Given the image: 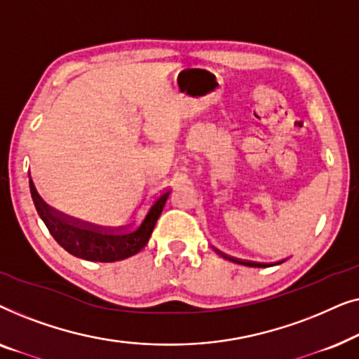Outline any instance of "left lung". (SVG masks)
<instances>
[{
    "instance_id": "1",
    "label": "left lung",
    "mask_w": 359,
    "mask_h": 359,
    "mask_svg": "<svg viewBox=\"0 0 359 359\" xmlns=\"http://www.w3.org/2000/svg\"><path fill=\"white\" fill-rule=\"evenodd\" d=\"M219 255L222 258L229 259V262H233V263H237V264H243V266H252V268H264V266H266V264H264V263H255V262H247V259H238V258L229 257V255L220 253V252H219Z\"/></svg>"
}]
</instances>
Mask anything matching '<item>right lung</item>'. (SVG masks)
Masks as SVG:
<instances>
[{"instance_id":"right-lung-1","label":"right lung","mask_w":359,"mask_h":359,"mask_svg":"<svg viewBox=\"0 0 359 359\" xmlns=\"http://www.w3.org/2000/svg\"><path fill=\"white\" fill-rule=\"evenodd\" d=\"M29 188H31V196L37 214L41 215L43 224H46L52 237L57 240V243L73 257L100 263L119 262V259H126L139 253L149 242L156 220H158L170 196V191L160 194L135 229L129 230V232H111V230L80 222V220L57 212L55 209L43 203L32 180H29Z\"/></svg>"}]
</instances>
